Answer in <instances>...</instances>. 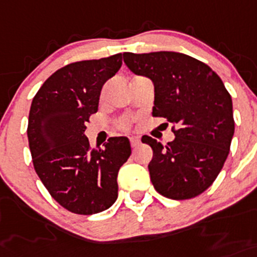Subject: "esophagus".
Returning a JSON list of instances; mask_svg holds the SVG:
<instances>
[{
    "label": "esophagus",
    "instance_id": "34e87169",
    "mask_svg": "<svg viewBox=\"0 0 257 257\" xmlns=\"http://www.w3.org/2000/svg\"><path fill=\"white\" fill-rule=\"evenodd\" d=\"M131 146H132V148H137L138 147V146L141 145V140H140V137H132L131 140Z\"/></svg>",
    "mask_w": 257,
    "mask_h": 257
}]
</instances>
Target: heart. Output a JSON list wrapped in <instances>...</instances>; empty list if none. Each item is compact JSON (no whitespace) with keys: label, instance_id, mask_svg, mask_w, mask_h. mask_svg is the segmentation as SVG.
<instances>
[{"label":"heart","instance_id":"b5f03b06","mask_svg":"<svg viewBox=\"0 0 257 257\" xmlns=\"http://www.w3.org/2000/svg\"><path fill=\"white\" fill-rule=\"evenodd\" d=\"M128 125H129L128 121H121V123L119 124V126H120L121 129H126V128H128Z\"/></svg>","mask_w":257,"mask_h":257}]
</instances>
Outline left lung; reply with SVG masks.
Returning <instances> with one entry per match:
<instances>
[{
	"label": "left lung",
	"instance_id": "8db88e82",
	"mask_svg": "<svg viewBox=\"0 0 257 257\" xmlns=\"http://www.w3.org/2000/svg\"><path fill=\"white\" fill-rule=\"evenodd\" d=\"M133 73L155 85L152 115L172 124L167 145L148 136V165L156 191L174 200L195 198L217 179L234 133L232 99L217 73L203 62L176 52L124 53Z\"/></svg>",
	"mask_w": 257,
	"mask_h": 257
}]
</instances>
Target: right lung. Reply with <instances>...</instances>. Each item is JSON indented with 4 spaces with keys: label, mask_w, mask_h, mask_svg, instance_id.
Returning <instances> with one entry per match:
<instances>
[{
    "label": "right lung",
    "mask_w": 257,
    "mask_h": 257,
    "mask_svg": "<svg viewBox=\"0 0 257 257\" xmlns=\"http://www.w3.org/2000/svg\"><path fill=\"white\" fill-rule=\"evenodd\" d=\"M121 67V53L62 67L43 83L29 112L28 140L38 176L52 198L76 214H95L117 198V171L131 156L125 137L92 150L85 136L100 92Z\"/></svg>",
    "instance_id": "obj_1"
}]
</instances>
